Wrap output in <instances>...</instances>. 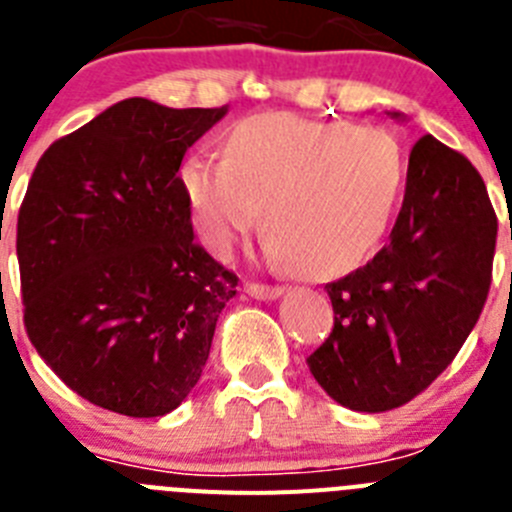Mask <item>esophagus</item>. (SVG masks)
Returning a JSON list of instances; mask_svg holds the SVG:
<instances>
[{"mask_svg":"<svg viewBox=\"0 0 512 512\" xmlns=\"http://www.w3.org/2000/svg\"><path fill=\"white\" fill-rule=\"evenodd\" d=\"M244 293H250L252 299L273 301L281 296L283 288L281 286H262V283H247V286H244Z\"/></svg>","mask_w":512,"mask_h":512,"instance_id":"34e87169","label":"esophagus"}]
</instances>
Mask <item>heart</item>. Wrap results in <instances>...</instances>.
<instances>
[{"instance_id":"b5f03b06","label":"heart","mask_w":512,"mask_h":512,"mask_svg":"<svg viewBox=\"0 0 512 512\" xmlns=\"http://www.w3.org/2000/svg\"><path fill=\"white\" fill-rule=\"evenodd\" d=\"M407 164L384 128L260 113L234 123L224 157L193 151L177 182L216 257L260 224L268 252L309 278L355 268L379 244L402 198Z\"/></svg>"}]
</instances>
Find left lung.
I'll return each mask as SVG.
<instances>
[{"label": "left lung", "mask_w": 512, "mask_h": 512, "mask_svg": "<svg viewBox=\"0 0 512 512\" xmlns=\"http://www.w3.org/2000/svg\"><path fill=\"white\" fill-rule=\"evenodd\" d=\"M495 239L482 175L464 154L422 136L386 247L324 286L335 327L306 358L319 386L355 412L394 410L428 389L482 314Z\"/></svg>", "instance_id": "left-lung-1"}]
</instances>
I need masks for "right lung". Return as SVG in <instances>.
<instances>
[{
	"instance_id": "obj_1",
	"label": "right lung",
	"mask_w": 512,
	"mask_h": 512,
	"mask_svg": "<svg viewBox=\"0 0 512 512\" xmlns=\"http://www.w3.org/2000/svg\"><path fill=\"white\" fill-rule=\"evenodd\" d=\"M224 108L128 97L53 141L17 216L25 330L79 397L162 417L201 379L237 275L193 242L177 182Z\"/></svg>"
}]
</instances>
